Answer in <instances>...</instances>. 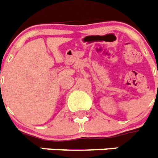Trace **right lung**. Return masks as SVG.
<instances>
[{"label":"right lung","mask_w":158,"mask_h":158,"mask_svg":"<svg viewBox=\"0 0 158 158\" xmlns=\"http://www.w3.org/2000/svg\"><path fill=\"white\" fill-rule=\"evenodd\" d=\"M0 88H1V85H0Z\"/></svg>","instance_id":"1"}]
</instances>
